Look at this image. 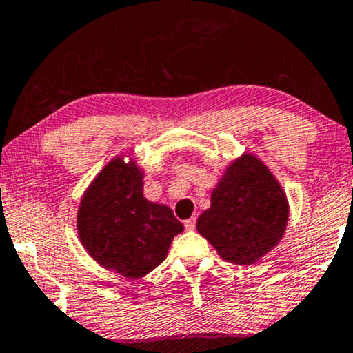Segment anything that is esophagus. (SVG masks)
Instances as JSON below:
<instances>
[{
  "label": "esophagus",
  "instance_id": "34e87169",
  "mask_svg": "<svg viewBox=\"0 0 353 353\" xmlns=\"http://www.w3.org/2000/svg\"><path fill=\"white\" fill-rule=\"evenodd\" d=\"M195 224H196V219L195 218H190V219H185L184 221V225H185L187 231H194Z\"/></svg>",
  "mask_w": 353,
  "mask_h": 353
}]
</instances>
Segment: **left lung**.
I'll return each mask as SVG.
<instances>
[{"label":"left lung","instance_id":"obj_1","mask_svg":"<svg viewBox=\"0 0 353 353\" xmlns=\"http://www.w3.org/2000/svg\"><path fill=\"white\" fill-rule=\"evenodd\" d=\"M288 218L278 181L260 159L243 154L225 169L196 229L225 261L252 265L278 245Z\"/></svg>","mask_w":353,"mask_h":353}]
</instances>
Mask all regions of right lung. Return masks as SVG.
Segmentation results:
<instances>
[{
  "label": "right lung",
  "instance_id": "obj_1",
  "mask_svg": "<svg viewBox=\"0 0 353 353\" xmlns=\"http://www.w3.org/2000/svg\"><path fill=\"white\" fill-rule=\"evenodd\" d=\"M143 172L135 163L112 159L83 195L79 237L93 260L124 278H142L168 255L184 231L172 210L143 196Z\"/></svg>",
  "mask_w": 353,
  "mask_h": 353
}]
</instances>
